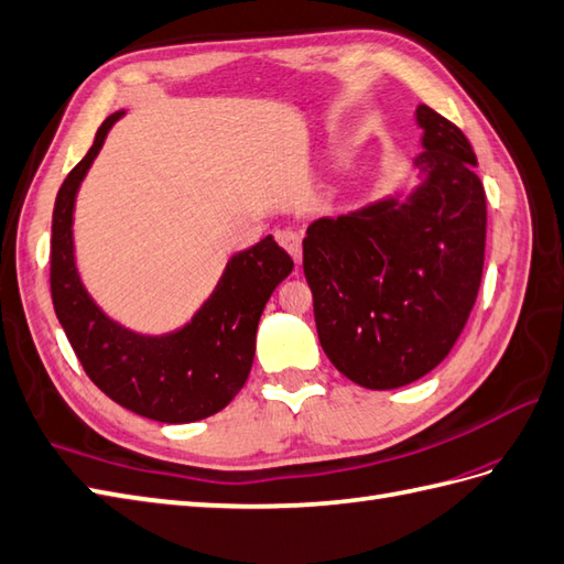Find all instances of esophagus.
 <instances>
[{"label":"esophagus","instance_id":"1","mask_svg":"<svg viewBox=\"0 0 564 564\" xmlns=\"http://www.w3.org/2000/svg\"><path fill=\"white\" fill-rule=\"evenodd\" d=\"M278 241L284 246V251L294 258V263H301V235L294 229H284L278 235Z\"/></svg>","mask_w":564,"mask_h":564}]
</instances>
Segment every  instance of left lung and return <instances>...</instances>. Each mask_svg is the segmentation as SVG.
Returning a JSON list of instances; mask_svg holds the SVG:
<instances>
[{
  "label": "left lung",
  "instance_id": "left-lung-1",
  "mask_svg": "<svg viewBox=\"0 0 564 564\" xmlns=\"http://www.w3.org/2000/svg\"><path fill=\"white\" fill-rule=\"evenodd\" d=\"M421 184L339 217L304 239L321 347L356 386L394 390L441 364L466 325L484 274L486 191L466 135L416 107Z\"/></svg>",
  "mask_w": 564,
  "mask_h": 564
}]
</instances>
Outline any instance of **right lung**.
Returning a JSON list of instances; mask_svg holds the SVG:
<instances>
[{
    "label": "right lung",
    "mask_w": 564,
    "mask_h": 564,
    "mask_svg": "<svg viewBox=\"0 0 564 564\" xmlns=\"http://www.w3.org/2000/svg\"><path fill=\"white\" fill-rule=\"evenodd\" d=\"M109 115L86 158L68 172L54 200L50 286L54 313L88 378L109 400L160 423H191L223 411L243 388L256 354V329L270 294L294 260L272 237L229 258L213 294L186 325L145 335L117 323L80 282L74 249L76 194L109 129Z\"/></svg>",
    "instance_id": "right-lung-1"
}]
</instances>
